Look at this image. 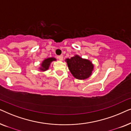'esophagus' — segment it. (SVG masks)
<instances>
[{
  "label": "esophagus",
  "instance_id": "esophagus-1",
  "mask_svg": "<svg viewBox=\"0 0 131 131\" xmlns=\"http://www.w3.org/2000/svg\"><path fill=\"white\" fill-rule=\"evenodd\" d=\"M58 58L59 59V60L62 61V60H63V55H60V56L58 57Z\"/></svg>",
  "mask_w": 131,
  "mask_h": 131
}]
</instances>
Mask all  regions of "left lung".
I'll return each mask as SVG.
<instances>
[{
    "label": "left lung",
    "instance_id": "8db88e82",
    "mask_svg": "<svg viewBox=\"0 0 131 131\" xmlns=\"http://www.w3.org/2000/svg\"><path fill=\"white\" fill-rule=\"evenodd\" d=\"M68 67L73 77L79 80H85L92 75L94 66L90 60L75 55L71 58H66Z\"/></svg>",
    "mask_w": 131,
    "mask_h": 131
}]
</instances>
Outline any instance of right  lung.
I'll use <instances>...</instances> for the list:
<instances>
[{"label":"right lung","mask_w":131,"mask_h":131,"mask_svg":"<svg viewBox=\"0 0 131 131\" xmlns=\"http://www.w3.org/2000/svg\"><path fill=\"white\" fill-rule=\"evenodd\" d=\"M57 61V59L54 57H49V58H45L40 64V67L39 68V71L43 72V71L48 70L49 69L51 64L53 61Z\"/></svg>","instance_id":"1"}]
</instances>
